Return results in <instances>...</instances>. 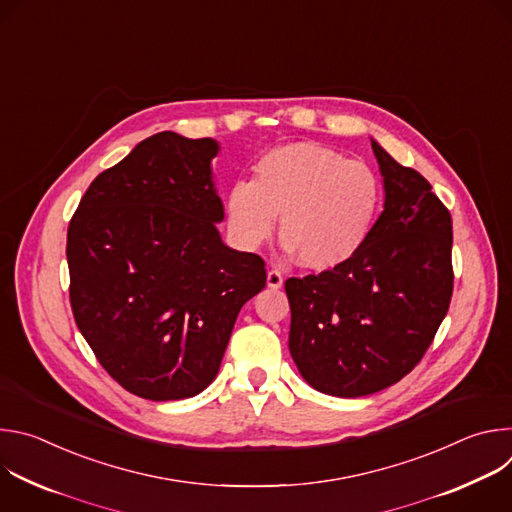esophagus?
Wrapping results in <instances>:
<instances>
[{
    "label": "esophagus",
    "instance_id": "esophagus-1",
    "mask_svg": "<svg viewBox=\"0 0 512 512\" xmlns=\"http://www.w3.org/2000/svg\"><path fill=\"white\" fill-rule=\"evenodd\" d=\"M281 285H283V277H281V273H279L277 269L267 271V287H271V289H279Z\"/></svg>",
    "mask_w": 512,
    "mask_h": 512
}]
</instances>
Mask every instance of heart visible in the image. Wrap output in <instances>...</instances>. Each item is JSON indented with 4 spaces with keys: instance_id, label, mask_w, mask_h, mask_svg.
I'll list each match as a JSON object with an SVG mask.
<instances>
[{
    "instance_id": "heart-1",
    "label": "heart",
    "mask_w": 512,
    "mask_h": 512,
    "mask_svg": "<svg viewBox=\"0 0 512 512\" xmlns=\"http://www.w3.org/2000/svg\"><path fill=\"white\" fill-rule=\"evenodd\" d=\"M253 180L227 194V223L239 245L267 241L281 216V237L302 267L328 271L367 241L381 204L375 172L318 141H291L265 152Z\"/></svg>"
}]
</instances>
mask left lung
I'll use <instances>...</instances> for the list:
<instances>
[{"label": "left lung", "mask_w": 512, "mask_h": 512, "mask_svg": "<svg viewBox=\"0 0 512 512\" xmlns=\"http://www.w3.org/2000/svg\"><path fill=\"white\" fill-rule=\"evenodd\" d=\"M383 212L342 265L289 277V352L304 381L332 397H364L401 381L448 314L452 216L413 168L371 137Z\"/></svg>", "instance_id": "8db88e82"}]
</instances>
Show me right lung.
Masks as SVG:
<instances>
[{"instance_id": "1", "label": "right lung", "mask_w": 512, "mask_h": 512, "mask_svg": "<svg viewBox=\"0 0 512 512\" xmlns=\"http://www.w3.org/2000/svg\"><path fill=\"white\" fill-rule=\"evenodd\" d=\"M218 152L212 137L143 139L93 180L68 227L77 326L103 369L143 399L202 393L241 308L265 287L263 259L216 229Z\"/></svg>"}]
</instances>
